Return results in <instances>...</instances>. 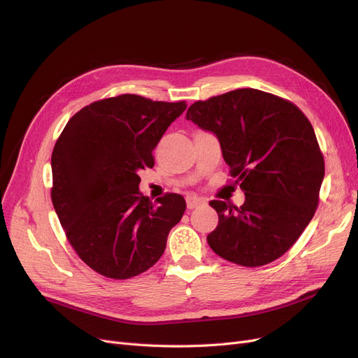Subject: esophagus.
<instances>
[{"mask_svg": "<svg viewBox=\"0 0 358 358\" xmlns=\"http://www.w3.org/2000/svg\"><path fill=\"white\" fill-rule=\"evenodd\" d=\"M185 201H187V208L189 209H194V208H197V206L204 203V200L201 197H196V196H187Z\"/></svg>", "mask_w": 358, "mask_h": 358, "instance_id": "34e87169", "label": "esophagus"}]
</instances>
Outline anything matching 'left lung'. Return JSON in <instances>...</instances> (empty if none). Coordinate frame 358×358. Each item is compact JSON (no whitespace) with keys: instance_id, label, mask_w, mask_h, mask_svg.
<instances>
[{"instance_id":"obj_1","label":"left lung","mask_w":358,"mask_h":358,"mask_svg":"<svg viewBox=\"0 0 358 358\" xmlns=\"http://www.w3.org/2000/svg\"><path fill=\"white\" fill-rule=\"evenodd\" d=\"M185 119L217 138L235 184L245 193L241 208L209 203L219 215L208 235L210 248L245 267L283 255L312 220L325 176L308 117L273 94L241 88L196 101Z\"/></svg>"}]
</instances>
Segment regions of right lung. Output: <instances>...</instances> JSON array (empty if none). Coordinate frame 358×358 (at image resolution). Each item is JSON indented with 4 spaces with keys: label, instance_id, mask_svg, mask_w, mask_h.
I'll return each instance as SVG.
<instances>
[{
    "label": "right lung",
    "instance_id": "add662e5",
    "mask_svg": "<svg viewBox=\"0 0 358 358\" xmlns=\"http://www.w3.org/2000/svg\"><path fill=\"white\" fill-rule=\"evenodd\" d=\"M184 101L123 94L81 108L52 152V203L65 235L94 271L124 280L152 267L185 200L169 193L155 203L139 190L138 173L154 166L152 150Z\"/></svg>",
    "mask_w": 358,
    "mask_h": 358
}]
</instances>
